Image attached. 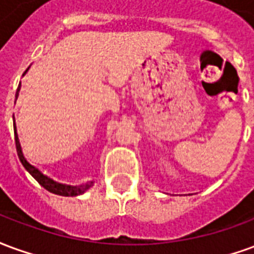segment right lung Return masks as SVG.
I'll use <instances>...</instances> for the list:
<instances>
[{
    "label": "right lung",
    "instance_id": "1",
    "mask_svg": "<svg viewBox=\"0 0 254 254\" xmlns=\"http://www.w3.org/2000/svg\"><path fill=\"white\" fill-rule=\"evenodd\" d=\"M19 89L20 87L17 88V92H16V98H17V95H19ZM13 127H14V122H13ZM14 141H16V149H17V155H19L20 160H21V163L24 166L27 170L30 171V174L34 178H35L36 181L41 184L42 187L47 189L49 191H52V193H56V194H60V196H78V194H81L84 191L89 189V188L92 187V182L91 184H87V185H80V187H72V185H65V184H60V182L54 181L52 180L50 177L45 176L43 173L36 169L35 166H32L28 162V160L25 159L24 154H23V151H21V145H20L19 137H17V132H16V127H14Z\"/></svg>",
    "mask_w": 254,
    "mask_h": 254
}]
</instances>
